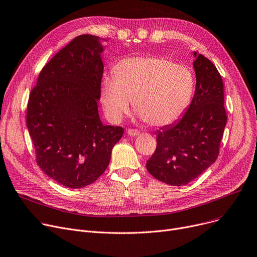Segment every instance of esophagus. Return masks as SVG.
<instances>
[{
    "instance_id": "esophagus-1",
    "label": "esophagus",
    "mask_w": 257,
    "mask_h": 257,
    "mask_svg": "<svg viewBox=\"0 0 257 257\" xmlns=\"http://www.w3.org/2000/svg\"><path fill=\"white\" fill-rule=\"evenodd\" d=\"M127 134L130 136H138L140 134V132L135 129H128L127 130Z\"/></svg>"
}]
</instances>
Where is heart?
Returning a JSON list of instances; mask_svg holds the SVG:
<instances>
[{"instance_id":"1","label":"heart","mask_w":257,"mask_h":257,"mask_svg":"<svg viewBox=\"0 0 257 257\" xmlns=\"http://www.w3.org/2000/svg\"><path fill=\"white\" fill-rule=\"evenodd\" d=\"M194 76L189 68L161 57L127 58L116 63L113 76L101 82V101L107 117L121 121L134 109L152 126L162 127L179 119L189 106Z\"/></svg>"}]
</instances>
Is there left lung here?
<instances>
[{
	"label": "left lung",
	"instance_id": "obj_1",
	"mask_svg": "<svg viewBox=\"0 0 257 257\" xmlns=\"http://www.w3.org/2000/svg\"><path fill=\"white\" fill-rule=\"evenodd\" d=\"M195 93L184 115L156 132L157 147L148 172L172 186L199 177L217 159L226 125L223 82L214 64L193 51Z\"/></svg>",
	"mask_w": 257,
	"mask_h": 257
}]
</instances>
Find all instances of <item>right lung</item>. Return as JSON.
<instances>
[{
	"instance_id": "right-lung-1",
	"label": "right lung",
	"mask_w": 257,
	"mask_h": 257,
	"mask_svg": "<svg viewBox=\"0 0 257 257\" xmlns=\"http://www.w3.org/2000/svg\"><path fill=\"white\" fill-rule=\"evenodd\" d=\"M107 42L80 35L62 48L39 74L30 94L27 127L37 163L50 179L78 189L107 168L121 127L103 125L98 112Z\"/></svg>"
}]
</instances>
